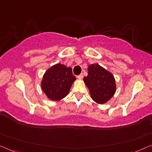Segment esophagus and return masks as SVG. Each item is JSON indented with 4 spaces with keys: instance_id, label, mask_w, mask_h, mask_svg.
Masks as SVG:
<instances>
[{
    "instance_id": "obj_1",
    "label": "esophagus",
    "mask_w": 152,
    "mask_h": 152,
    "mask_svg": "<svg viewBox=\"0 0 152 152\" xmlns=\"http://www.w3.org/2000/svg\"><path fill=\"white\" fill-rule=\"evenodd\" d=\"M77 78H78L79 80H82V79H83V74H79V75L77 76Z\"/></svg>"
}]
</instances>
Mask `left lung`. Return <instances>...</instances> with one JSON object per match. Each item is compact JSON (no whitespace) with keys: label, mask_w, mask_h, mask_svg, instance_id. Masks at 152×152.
<instances>
[{"label":"left lung","mask_w":152,"mask_h":152,"mask_svg":"<svg viewBox=\"0 0 152 152\" xmlns=\"http://www.w3.org/2000/svg\"><path fill=\"white\" fill-rule=\"evenodd\" d=\"M83 80L91 98L99 104L108 102L115 92L114 76L99 64H91L88 67V76L84 77Z\"/></svg>","instance_id":"obj_1"}]
</instances>
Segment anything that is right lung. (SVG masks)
<instances>
[{
  "label": "right lung",
  "instance_id": "right-lung-1",
  "mask_svg": "<svg viewBox=\"0 0 152 152\" xmlns=\"http://www.w3.org/2000/svg\"><path fill=\"white\" fill-rule=\"evenodd\" d=\"M76 79L72 74L71 67L57 64L46 71L41 82V87L49 99L59 101L67 95Z\"/></svg>",
  "mask_w": 152,
  "mask_h": 152
}]
</instances>
